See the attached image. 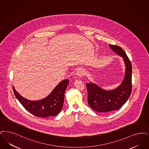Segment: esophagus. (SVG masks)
<instances>
[{
  "label": "esophagus",
  "mask_w": 149,
  "mask_h": 149,
  "mask_svg": "<svg viewBox=\"0 0 149 149\" xmlns=\"http://www.w3.org/2000/svg\"><path fill=\"white\" fill-rule=\"evenodd\" d=\"M84 73L85 72L83 69H79L77 72V75L78 77H81L84 75Z\"/></svg>",
  "instance_id": "obj_1"
}]
</instances>
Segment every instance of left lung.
Instances as JSON below:
<instances>
[{
	"instance_id": "left-lung-1",
	"label": "left lung",
	"mask_w": 149,
	"mask_h": 149,
	"mask_svg": "<svg viewBox=\"0 0 149 149\" xmlns=\"http://www.w3.org/2000/svg\"><path fill=\"white\" fill-rule=\"evenodd\" d=\"M109 47L123 59L125 66V76L119 86L111 90L104 89L91 82L86 84L90 107L94 111L101 113L118 110L128 100L132 90V65L130 60L121 47L111 44H109Z\"/></svg>"
}]
</instances>
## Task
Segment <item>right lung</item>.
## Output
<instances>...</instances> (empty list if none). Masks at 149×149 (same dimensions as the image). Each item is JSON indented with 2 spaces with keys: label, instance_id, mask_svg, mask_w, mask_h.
I'll return each instance as SVG.
<instances>
[{
  "label": "right lung",
  "instance_id": "obj_1",
  "mask_svg": "<svg viewBox=\"0 0 149 149\" xmlns=\"http://www.w3.org/2000/svg\"><path fill=\"white\" fill-rule=\"evenodd\" d=\"M69 80H62L51 93L41 100H30L21 95L13 86L17 99L30 113L38 117L48 118L59 113L63 107L64 93Z\"/></svg>",
  "mask_w": 149,
  "mask_h": 149
}]
</instances>
